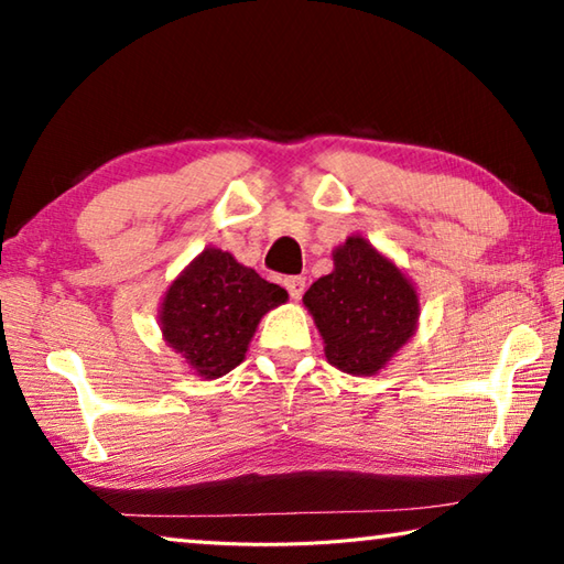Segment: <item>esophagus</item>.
I'll use <instances>...</instances> for the list:
<instances>
[{"mask_svg":"<svg viewBox=\"0 0 564 564\" xmlns=\"http://www.w3.org/2000/svg\"><path fill=\"white\" fill-rule=\"evenodd\" d=\"M283 285H285V291H289L291 299L299 301L305 291V279L303 275H289V279L283 281Z\"/></svg>","mask_w":564,"mask_h":564,"instance_id":"1","label":"esophagus"}]
</instances>
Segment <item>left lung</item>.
<instances>
[{
  "label": "left lung",
  "instance_id": "left-lung-1",
  "mask_svg": "<svg viewBox=\"0 0 564 564\" xmlns=\"http://www.w3.org/2000/svg\"><path fill=\"white\" fill-rule=\"evenodd\" d=\"M336 269L303 295L326 343V358L352 376H373L413 336L417 295L366 238L350 236L333 253Z\"/></svg>",
  "mask_w": 564,
  "mask_h": 564
}]
</instances>
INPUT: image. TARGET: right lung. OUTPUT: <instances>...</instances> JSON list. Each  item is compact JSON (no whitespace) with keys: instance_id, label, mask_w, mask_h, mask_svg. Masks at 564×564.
<instances>
[{"instance_id":"obj_1","label":"right lung","mask_w":564,"mask_h":564,"mask_svg":"<svg viewBox=\"0 0 564 564\" xmlns=\"http://www.w3.org/2000/svg\"><path fill=\"white\" fill-rule=\"evenodd\" d=\"M289 293L263 281L231 253L206 248L171 283L161 303V330L202 378H221L243 360L265 311Z\"/></svg>"}]
</instances>
